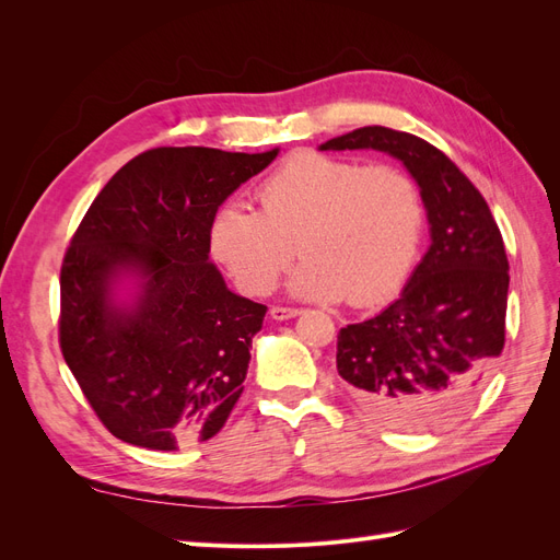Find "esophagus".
I'll use <instances>...</instances> for the list:
<instances>
[{
	"instance_id": "obj_1",
	"label": "esophagus",
	"mask_w": 560,
	"mask_h": 560,
	"mask_svg": "<svg viewBox=\"0 0 560 560\" xmlns=\"http://www.w3.org/2000/svg\"><path fill=\"white\" fill-rule=\"evenodd\" d=\"M299 313H301L299 308H290V306H273V308H270V317H273V319H292Z\"/></svg>"
}]
</instances>
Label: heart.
I'll use <instances>...</instances> for the list:
<instances>
[{
  "label": "heart",
  "instance_id": "b5f03b06",
  "mask_svg": "<svg viewBox=\"0 0 560 560\" xmlns=\"http://www.w3.org/2000/svg\"><path fill=\"white\" fill-rule=\"evenodd\" d=\"M257 202V212L226 202L210 222L214 261L249 296L273 292L301 252L294 294L374 306L409 278L425 231L420 186L393 163L296 151L259 184Z\"/></svg>",
  "mask_w": 560,
  "mask_h": 560
}]
</instances>
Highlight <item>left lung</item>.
<instances>
[{
  "mask_svg": "<svg viewBox=\"0 0 560 560\" xmlns=\"http://www.w3.org/2000/svg\"><path fill=\"white\" fill-rule=\"evenodd\" d=\"M319 149L387 151L420 186L432 245L395 303L338 331L336 369L374 420L404 432L444 428L474 404L504 348L502 233L477 186L418 135L364 126Z\"/></svg>",
  "mask_w": 560,
  "mask_h": 560,
  "instance_id": "obj_1",
  "label": "left lung"
}]
</instances>
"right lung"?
<instances>
[{"instance_id": "add662e5", "label": "right lung", "mask_w": 560, "mask_h": 560, "mask_svg": "<svg viewBox=\"0 0 560 560\" xmlns=\"http://www.w3.org/2000/svg\"><path fill=\"white\" fill-rule=\"evenodd\" d=\"M276 156L149 149L83 214L60 268L58 338L83 397L121 442L151 451L208 442L243 395L266 306L226 290L210 264V222ZM121 269L145 280L132 310L108 296Z\"/></svg>"}]
</instances>
